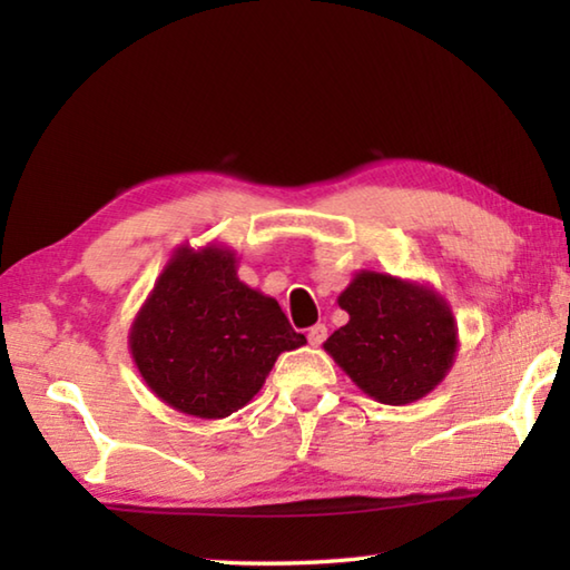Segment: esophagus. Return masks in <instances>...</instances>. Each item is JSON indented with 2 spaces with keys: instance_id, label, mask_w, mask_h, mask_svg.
<instances>
[{
  "instance_id": "1",
  "label": "esophagus",
  "mask_w": 570,
  "mask_h": 570,
  "mask_svg": "<svg viewBox=\"0 0 570 570\" xmlns=\"http://www.w3.org/2000/svg\"><path fill=\"white\" fill-rule=\"evenodd\" d=\"M308 344L312 346H320L324 340H326V326L324 324H314L312 330H308Z\"/></svg>"
}]
</instances>
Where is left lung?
<instances>
[{
    "label": "left lung",
    "instance_id": "8db88e82",
    "mask_svg": "<svg viewBox=\"0 0 570 570\" xmlns=\"http://www.w3.org/2000/svg\"><path fill=\"white\" fill-rule=\"evenodd\" d=\"M336 304L350 322L324 342V352L372 400L394 407L417 402L455 364V316L430 284L362 268Z\"/></svg>",
    "mask_w": 570,
    "mask_h": 570
}]
</instances>
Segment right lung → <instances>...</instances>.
Wrapping results in <instances>:
<instances>
[{
    "label": "right lung",
    "mask_w": 570,
    "mask_h": 570,
    "mask_svg": "<svg viewBox=\"0 0 570 570\" xmlns=\"http://www.w3.org/2000/svg\"><path fill=\"white\" fill-rule=\"evenodd\" d=\"M236 250L178 246L128 334L142 382L188 417L224 420L254 400L282 352L306 344L276 298L240 282Z\"/></svg>",
    "instance_id": "add662e5"
}]
</instances>
